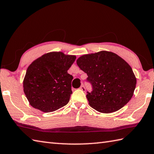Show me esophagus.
I'll return each instance as SVG.
<instances>
[{
  "mask_svg": "<svg viewBox=\"0 0 154 154\" xmlns=\"http://www.w3.org/2000/svg\"><path fill=\"white\" fill-rule=\"evenodd\" d=\"M80 89L82 90L83 91H85V88L84 85H81V86L80 87Z\"/></svg>",
  "mask_w": 154,
  "mask_h": 154,
  "instance_id": "34e87169",
  "label": "esophagus"
}]
</instances>
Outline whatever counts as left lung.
<instances>
[{
    "instance_id": "8db88e82",
    "label": "left lung",
    "mask_w": 154,
    "mask_h": 154,
    "mask_svg": "<svg viewBox=\"0 0 154 154\" xmlns=\"http://www.w3.org/2000/svg\"><path fill=\"white\" fill-rule=\"evenodd\" d=\"M77 64L92 85L87 98L93 109L102 113L113 112L131 99L136 78L129 64L117 54L101 51L83 55L77 59Z\"/></svg>"
}]
</instances>
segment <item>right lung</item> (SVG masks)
<instances>
[{
    "label": "right lung",
    "instance_id": "right-lung-1",
    "mask_svg": "<svg viewBox=\"0 0 154 154\" xmlns=\"http://www.w3.org/2000/svg\"><path fill=\"white\" fill-rule=\"evenodd\" d=\"M75 59V55L54 51L43 55L29 65L23 87L32 106L50 112L66 105L72 94L73 79L67 70Z\"/></svg>",
    "mask_w": 154,
    "mask_h": 154
}]
</instances>
